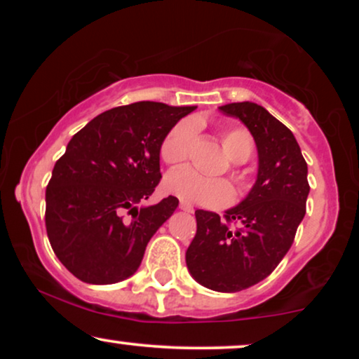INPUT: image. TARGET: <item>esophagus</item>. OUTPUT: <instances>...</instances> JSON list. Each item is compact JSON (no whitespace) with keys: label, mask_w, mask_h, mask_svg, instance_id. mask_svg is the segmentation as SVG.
I'll return each instance as SVG.
<instances>
[{"label":"esophagus","mask_w":359,"mask_h":359,"mask_svg":"<svg viewBox=\"0 0 359 359\" xmlns=\"http://www.w3.org/2000/svg\"><path fill=\"white\" fill-rule=\"evenodd\" d=\"M180 209L184 210V212H193V205H191L189 203H184V201H181L180 203Z\"/></svg>","instance_id":"esophagus-1"}]
</instances>
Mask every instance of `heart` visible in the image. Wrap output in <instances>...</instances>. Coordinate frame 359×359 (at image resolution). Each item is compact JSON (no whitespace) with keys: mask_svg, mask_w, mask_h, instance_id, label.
<instances>
[{"mask_svg":"<svg viewBox=\"0 0 359 359\" xmlns=\"http://www.w3.org/2000/svg\"><path fill=\"white\" fill-rule=\"evenodd\" d=\"M198 135V127L194 122L183 121L171 129L160 145V156L166 165L176 166L189 158L191 150ZM220 142L225 154L235 163H243L253 151V137L243 127H229L220 135ZM230 175L237 188L238 196H245L252 188L248 175L232 166ZM166 193L176 196L184 203H193L203 208L217 209L227 205L233 198L232 186L224 180L205 178L193 170L183 168L170 173L165 180Z\"/></svg>","mask_w":359,"mask_h":359,"instance_id":"1","label":"heart"}]
</instances>
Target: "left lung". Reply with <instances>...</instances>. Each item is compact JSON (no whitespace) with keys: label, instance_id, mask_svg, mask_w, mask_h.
<instances>
[{"label":"left lung","instance_id":"left-lung-1","mask_svg":"<svg viewBox=\"0 0 359 359\" xmlns=\"http://www.w3.org/2000/svg\"><path fill=\"white\" fill-rule=\"evenodd\" d=\"M238 117L258 149L257 183L222 217L196 210L198 230L186 252L196 281L219 292H237L263 281L281 263L306 215L311 191L307 163L292 132L255 102L219 107Z\"/></svg>","mask_w":359,"mask_h":359}]
</instances>
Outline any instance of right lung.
Segmentation results:
<instances>
[{"label":"right lung","mask_w":359,"mask_h":359,"mask_svg":"<svg viewBox=\"0 0 359 359\" xmlns=\"http://www.w3.org/2000/svg\"><path fill=\"white\" fill-rule=\"evenodd\" d=\"M194 106L140 101L109 109L68 142L46 189L53 253L81 281L112 284L140 266L147 243L178 208H137L160 183V145Z\"/></svg>","instance_id":"1"}]
</instances>
